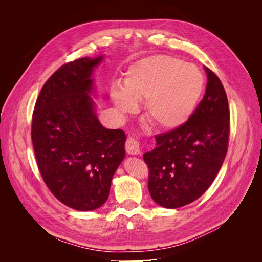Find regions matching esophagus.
<instances>
[{
    "label": "esophagus",
    "mask_w": 262,
    "mask_h": 262,
    "mask_svg": "<svg viewBox=\"0 0 262 262\" xmlns=\"http://www.w3.org/2000/svg\"><path fill=\"white\" fill-rule=\"evenodd\" d=\"M125 150H126V153H129L131 155L140 154L139 141L132 137H129L125 141Z\"/></svg>",
    "instance_id": "34e87169"
}]
</instances>
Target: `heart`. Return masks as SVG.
I'll return each mask as SVG.
<instances>
[{
    "mask_svg": "<svg viewBox=\"0 0 262 262\" xmlns=\"http://www.w3.org/2000/svg\"><path fill=\"white\" fill-rule=\"evenodd\" d=\"M124 90L115 87L113 99L124 114L145 101L148 120L158 129L171 130L187 122L199 104L204 78L198 68L169 55L142 59L129 69Z\"/></svg>",
    "mask_w": 262,
    "mask_h": 262,
    "instance_id": "heart-1",
    "label": "heart"
}]
</instances>
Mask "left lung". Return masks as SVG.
I'll use <instances>...</instances> for the list:
<instances>
[{
	"instance_id": "left-lung-1",
	"label": "left lung",
	"mask_w": 262,
	"mask_h": 262,
	"mask_svg": "<svg viewBox=\"0 0 262 262\" xmlns=\"http://www.w3.org/2000/svg\"><path fill=\"white\" fill-rule=\"evenodd\" d=\"M207 90L187 122L155 136L156 147L143 155L148 191L167 209L193 202L207 191L223 164L228 147L229 108L223 84L205 68Z\"/></svg>"
}]
</instances>
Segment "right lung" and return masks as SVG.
Returning <instances> with one entry per match:
<instances>
[{"label":"right lung","mask_w":262,"mask_h":262,"mask_svg":"<svg viewBox=\"0 0 262 262\" xmlns=\"http://www.w3.org/2000/svg\"><path fill=\"white\" fill-rule=\"evenodd\" d=\"M102 60L81 58L48 78L31 120L38 169L59 201L77 211L101 207L124 158L125 134L102 126L90 97L93 70Z\"/></svg>","instance_id":"1"}]
</instances>
